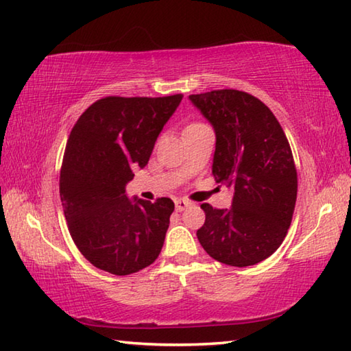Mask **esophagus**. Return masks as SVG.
<instances>
[{
	"instance_id": "obj_1",
	"label": "esophagus",
	"mask_w": 351,
	"mask_h": 351,
	"mask_svg": "<svg viewBox=\"0 0 351 351\" xmlns=\"http://www.w3.org/2000/svg\"><path fill=\"white\" fill-rule=\"evenodd\" d=\"M189 202H186V200H182V198H178V200H176V210L177 213H182V210H184L186 209L188 206H189Z\"/></svg>"
}]
</instances>
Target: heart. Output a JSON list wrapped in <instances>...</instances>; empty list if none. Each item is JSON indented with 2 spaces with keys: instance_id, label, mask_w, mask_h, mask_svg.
<instances>
[{
  "instance_id": "b5f03b06",
  "label": "heart",
  "mask_w": 351,
  "mask_h": 351,
  "mask_svg": "<svg viewBox=\"0 0 351 351\" xmlns=\"http://www.w3.org/2000/svg\"><path fill=\"white\" fill-rule=\"evenodd\" d=\"M198 125H203V123H189L188 127L184 128V130H188V128H194V127H198Z\"/></svg>"
}]
</instances>
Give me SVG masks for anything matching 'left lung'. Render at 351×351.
Returning <instances> with one entry per match:
<instances>
[{"instance_id": "obj_1", "label": "left lung", "mask_w": 351, "mask_h": 351, "mask_svg": "<svg viewBox=\"0 0 351 351\" xmlns=\"http://www.w3.org/2000/svg\"><path fill=\"white\" fill-rule=\"evenodd\" d=\"M215 131L213 176L234 189L232 206L202 204L197 238L209 256L235 267L272 255L292 223L298 176L292 149L272 111L255 96L232 88L191 95Z\"/></svg>"}]
</instances>
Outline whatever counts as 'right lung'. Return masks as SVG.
<instances>
[{"label": "right lung", "instance_id": "1", "mask_svg": "<svg viewBox=\"0 0 351 351\" xmlns=\"http://www.w3.org/2000/svg\"><path fill=\"white\" fill-rule=\"evenodd\" d=\"M182 97L108 96L91 104L73 127L59 194L73 241L95 267L123 276L160 254L174 202L130 200L125 186L133 169L148 163Z\"/></svg>", "mask_w": 351, "mask_h": 351}]
</instances>
